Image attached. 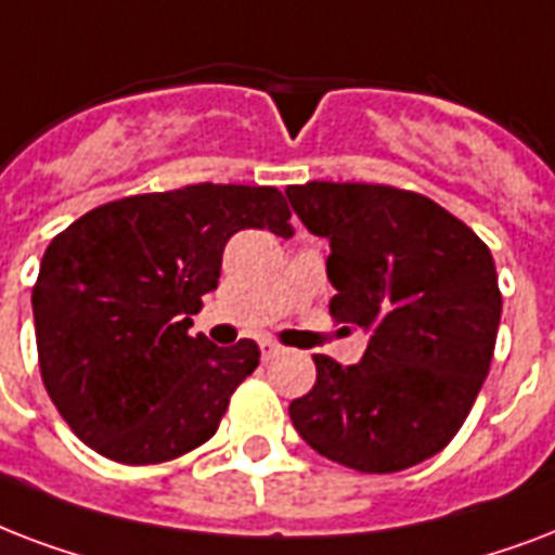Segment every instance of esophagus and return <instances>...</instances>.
I'll return each instance as SVG.
<instances>
[{
	"label": "esophagus",
	"instance_id": "obj_1",
	"mask_svg": "<svg viewBox=\"0 0 555 555\" xmlns=\"http://www.w3.org/2000/svg\"><path fill=\"white\" fill-rule=\"evenodd\" d=\"M278 353H281V345H278V341H272V338H263V341H260V356H263V362L274 359Z\"/></svg>",
	"mask_w": 555,
	"mask_h": 555
}]
</instances>
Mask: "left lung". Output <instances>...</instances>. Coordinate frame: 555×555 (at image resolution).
Wrapping results in <instances>:
<instances>
[{"instance_id": "8db88e82", "label": "left lung", "mask_w": 555, "mask_h": 555, "mask_svg": "<svg viewBox=\"0 0 555 555\" xmlns=\"http://www.w3.org/2000/svg\"><path fill=\"white\" fill-rule=\"evenodd\" d=\"M292 210L330 240V315L371 336L359 364L312 356L295 431L330 461L402 472L461 431L495 353L501 289L475 231L423 193L390 184H289Z\"/></svg>"}]
</instances>
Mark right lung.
<instances>
[{
  "mask_svg": "<svg viewBox=\"0 0 555 555\" xmlns=\"http://www.w3.org/2000/svg\"><path fill=\"white\" fill-rule=\"evenodd\" d=\"M278 188L188 184L106 202L51 240L34 283L42 385L80 440L127 466L193 452L260 347L191 336L237 231L292 237Z\"/></svg>",
  "mask_w": 555,
  "mask_h": 555,
  "instance_id": "add662e5",
  "label": "right lung"
}]
</instances>
